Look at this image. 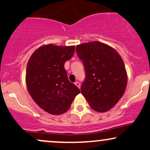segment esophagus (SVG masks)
<instances>
[{"label": "esophagus", "mask_w": 150, "mask_h": 150, "mask_svg": "<svg viewBox=\"0 0 150 150\" xmlns=\"http://www.w3.org/2000/svg\"><path fill=\"white\" fill-rule=\"evenodd\" d=\"M75 85H76V86L77 87H78L79 89H80V83L78 82V81H76V82L75 83Z\"/></svg>", "instance_id": "obj_1"}]
</instances>
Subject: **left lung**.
<instances>
[{"label":"left lung","instance_id":"1","mask_svg":"<svg viewBox=\"0 0 150 150\" xmlns=\"http://www.w3.org/2000/svg\"><path fill=\"white\" fill-rule=\"evenodd\" d=\"M76 51L86 70L81 93L95 111L110 110L127 88V74L122 58L115 49L100 42L81 44Z\"/></svg>","mask_w":150,"mask_h":150}]
</instances>
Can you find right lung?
<instances>
[{
	"instance_id": "right-lung-1",
	"label": "right lung",
	"mask_w": 150,
	"mask_h": 150,
	"mask_svg": "<svg viewBox=\"0 0 150 150\" xmlns=\"http://www.w3.org/2000/svg\"><path fill=\"white\" fill-rule=\"evenodd\" d=\"M74 46H41L27 64L25 83L37 104L46 112L60 115L69 110L80 90L69 81L64 62L73 56Z\"/></svg>"
}]
</instances>
